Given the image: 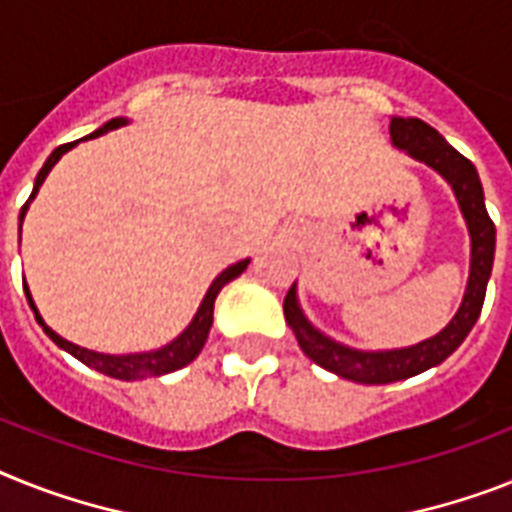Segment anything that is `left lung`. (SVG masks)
<instances>
[{
    "mask_svg": "<svg viewBox=\"0 0 512 512\" xmlns=\"http://www.w3.org/2000/svg\"><path fill=\"white\" fill-rule=\"evenodd\" d=\"M390 138L395 149L432 167L453 188V196L468 227V238H471V266H468L463 301L453 319L445 324V329H439L437 335L426 337L416 345L392 350H358L324 335L322 329L314 327L303 314L301 301H298V282H293L285 295V319L295 332L301 350L322 369L358 384L400 382V379L416 377L426 369H434L447 356H453L479 319L494 264V235L497 232L487 214L484 188H481L474 164L463 154H458L432 125H426L418 117H392Z\"/></svg>",
    "mask_w": 512,
    "mask_h": 512,
    "instance_id": "left-lung-1",
    "label": "left lung"
}]
</instances>
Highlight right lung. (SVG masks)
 Masks as SVG:
<instances>
[{
    "instance_id": "right-lung-1",
    "label": "right lung",
    "mask_w": 512,
    "mask_h": 512,
    "mask_svg": "<svg viewBox=\"0 0 512 512\" xmlns=\"http://www.w3.org/2000/svg\"><path fill=\"white\" fill-rule=\"evenodd\" d=\"M128 122H130L128 117H114V120L104 122L99 130H94L91 135H86V138H99V135L109 133V130L122 128V125H128ZM86 138H80V141H86ZM80 141L57 146V149L49 154V159L44 162V167L38 170L31 198H28L23 209H20V230H23L25 211H28L31 201L36 198L38 188L44 185L46 175H49L54 164H57L59 159L67 154V151L75 149ZM248 264H251V259H243V261H238V264L227 266L225 272L214 277V282H211L209 290H206L204 301H201V306H198L196 316L190 319L188 327H185L183 332L175 337V340L167 342V345H162V348H156V350H146V353H122V356H112V353H96V350L80 348V345H75V342H70V340H65L62 335H57V332H54V329L49 327L44 319H41L36 303H33V298H31V290H28V285H25V282H23V287H25V295H28V303H31V308H33V314H36V322L44 327L46 335L52 337L54 345H59L62 350H67L70 356L78 358V361L86 363V366H91V369H96L99 374H107V377H112V379H122V382H135V379L162 377V374H170V371L183 369V366H188V363L193 361L198 353H201L206 337H209L211 322H214V301H217L219 290H222L227 282H232L235 277H240V274L246 272Z\"/></svg>"
}]
</instances>
